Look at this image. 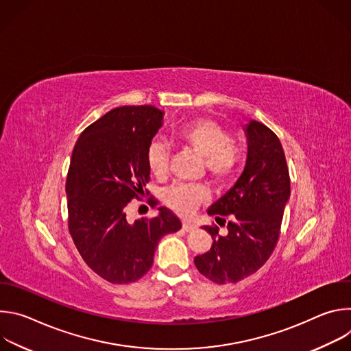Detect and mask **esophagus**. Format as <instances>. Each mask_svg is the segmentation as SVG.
Listing matches in <instances>:
<instances>
[{
  "instance_id": "34e87169",
  "label": "esophagus",
  "mask_w": 351,
  "mask_h": 351,
  "mask_svg": "<svg viewBox=\"0 0 351 351\" xmlns=\"http://www.w3.org/2000/svg\"><path fill=\"white\" fill-rule=\"evenodd\" d=\"M182 229H183L184 232H191V230H194V226L190 225V223H187V222H183V223H182Z\"/></svg>"
}]
</instances>
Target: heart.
<instances>
[{"instance_id": "heart-1", "label": "heart", "mask_w": 351, "mask_h": 351, "mask_svg": "<svg viewBox=\"0 0 351 351\" xmlns=\"http://www.w3.org/2000/svg\"><path fill=\"white\" fill-rule=\"evenodd\" d=\"M175 137L182 145L204 158V167L217 183L225 184L234 178L240 165V152L232 143V136L218 122L210 118L193 119L182 125ZM145 161L153 175L164 178L169 168L168 145L161 140H154L147 148ZM208 198V187L199 183H178L164 191V203L180 217H190Z\"/></svg>"}]
</instances>
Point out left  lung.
<instances>
[{
  "mask_svg": "<svg viewBox=\"0 0 351 351\" xmlns=\"http://www.w3.org/2000/svg\"><path fill=\"white\" fill-rule=\"evenodd\" d=\"M244 130L245 168L207 211L217 223L228 225V234L221 236L218 226H204L214 241L207 253L194 258L198 272L218 285L236 283L267 263L278 243L290 197L289 168L278 136L257 121H250Z\"/></svg>",
  "mask_w": 351,
  "mask_h": 351,
  "instance_id": "left-lung-1",
  "label": "left lung"
}]
</instances>
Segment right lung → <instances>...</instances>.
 Here are the masks:
<instances>
[{
    "instance_id": "add662e5",
    "label": "right lung",
    "mask_w": 351,
    "mask_h": 351,
    "mask_svg": "<svg viewBox=\"0 0 351 351\" xmlns=\"http://www.w3.org/2000/svg\"><path fill=\"white\" fill-rule=\"evenodd\" d=\"M162 117L153 106L115 108L87 126L73 148L66 178L69 233L84 263L111 283L145 275L160 239L182 228L165 207L133 223L126 217L129 202L144 194L149 180L145 154ZM149 203L154 208L158 202Z\"/></svg>"
}]
</instances>
